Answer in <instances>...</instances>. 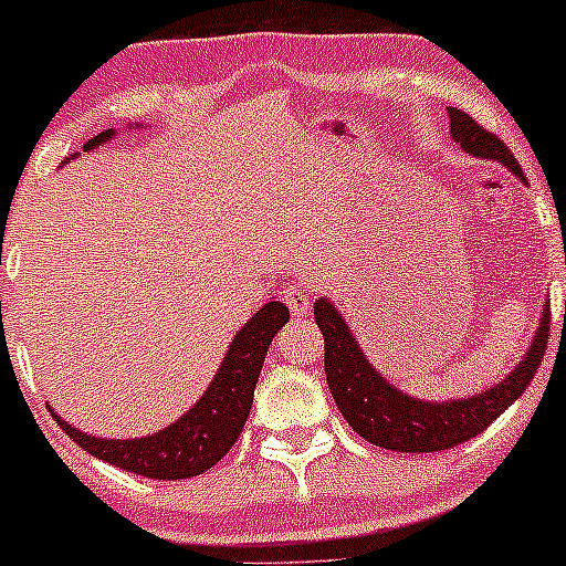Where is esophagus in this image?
Returning <instances> with one entry per match:
<instances>
[{
    "label": "esophagus",
    "mask_w": 566,
    "mask_h": 566,
    "mask_svg": "<svg viewBox=\"0 0 566 566\" xmlns=\"http://www.w3.org/2000/svg\"><path fill=\"white\" fill-rule=\"evenodd\" d=\"M284 304H287L295 315H310L312 293L304 287H287L284 290Z\"/></svg>",
    "instance_id": "esophagus-1"
}]
</instances>
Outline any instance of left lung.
I'll return each mask as SVG.
<instances>
[{
	"instance_id": "left-lung-1",
	"label": "left lung",
	"mask_w": 566,
	"mask_h": 566,
	"mask_svg": "<svg viewBox=\"0 0 566 566\" xmlns=\"http://www.w3.org/2000/svg\"><path fill=\"white\" fill-rule=\"evenodd\" d=\"M449 128L462 150L479 158L504 161V167L526 180L521 164L504 145V139H499L493 130L482 128L471 114H465L462 108H449ZM315 323L325 339V380H328L336 408L342 410L347 424L375 447L410 454L452 449L488 430L528 389L547 350V339H551V310H545L539 331L526 353V361L517 364L515 373L504 384L471 399L421 402V399L397 391V386L386 384L369 367L345 319L325 298L315 304Z\"/></svg>"
}]
</instances>
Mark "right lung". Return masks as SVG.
<instances>
[{"instance_id": "add662e5", "label": "right lung", "mask_w": 566, "mask_h": 566, "mask_svg": "<svg viewBox=\"0 0 566 566\" xmlns=\"http://www.w3.org/2000/svg\"><path fill=\"white\" fill-rule=\"evenodd\" d=\"M114 130H104L87 142V150L104 145ZM290 319L282 301H268L254 317L238 331L235 342L227 350L224 364L213 378L210 389L186 416L169 424L156 436L136 438V441H106L76 430L54 413V421L73 438V443L93 458L112 462L123 471L139 473L147 479H188L199 476L224 458L235 447L243 424L254 402V386L260 378L268 345L276 331Z\"/></svg>"}]
</instances>
